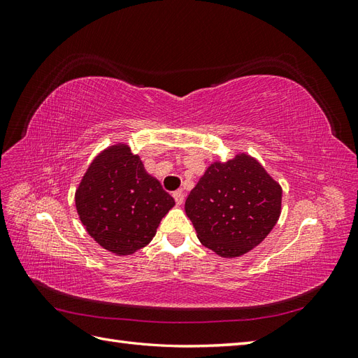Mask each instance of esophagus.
I'll list each match as a JSON object with an SVG mask.
<instances>
[{
	"mask_svg": "<svg viewBox=\"0 0 358 358\" xmlns=\"http://www.w3.org/2000/svg\"><path fill=\"white\" fill-rule=\"evenodd\" d=\"M173 199H175V201H176L178 206H180V204L183 203V200H185V196H183V191H182V189H178V191L173 192Z\"/></svg>",
	"mask_w": 358,
	"mask_h": 358,
	"instance_id": "1",
	"label": "esophagus"
}]
</instances>
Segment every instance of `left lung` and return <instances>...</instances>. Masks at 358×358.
Listing matches in <instances>:
<instances>
[{
    "mask_svg": "<svg viewBox=\"0 0 358 358\" xmlns=\"http://www.w3.org/2000/svg\"><path fill=\"white\" fill-rule=\"evenodd\" d=\"M282 189L252 157L216 161L185 201L200 242L221 257L246 254L272 231L280 215Z\"/></svg>",
    "mask_w": 358,
    "mask_h": 358,
    "instance_id": "left-lung-1",
    "label": "left lung"
}]
</instances>
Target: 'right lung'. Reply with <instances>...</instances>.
<instances>
[{
  "instance_id": "obj_1",
  "label": "right lung",
  "mask_w": 358,
  "mask_h": 358,
  "mask_svg": "<svg viewBox=\"0 0 358 358\" xmlns=\"http://www.w3.org/2000/svg\"><path fill=\"white\" fill-rule=\"evenodd\" d=\"M175 200L125 145L96 157L76 191V208L96 243L117 255L146 246Z\"/></svg>"
}]
</instances>
